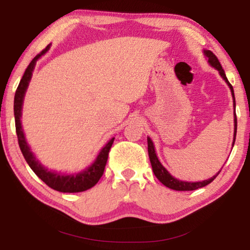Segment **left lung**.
Returning <instances> with one entry per match:
<instances>
[{
	"label": "left lung",
	"mask_w": 250,
	"mask_h": 250,
	"mask_svg": "<svg viewBox=\"0 0 250 250\" xmlns=\"http://www.w3.org/2000/svg\"><path fill=\"white\" fill-rule=\"evenodd\" d=\"M204 53H205V56L208 58V62H209L210 66H213L215 69L218 70V73H220L221 76L223 77V80L227 82V84L229 85V87H230V90H231L232 98H233V107H234V134H233L234 136H233V145L232 146H234L235 135H237V115H235V99H234L233 87H232L230 82L228 81L227 76H225V73H224L223 68H222V66H221L220 61H218V59H217V57L215 56V54L209 50H205ZM148 152H149L150 163H151V166H152V170H153V173H155L157 179H158L165 187L169 188V189L176 190V191H192V190L199 189V188L206 187L207 184L213 182L215 177H216L221 172L220 170L216 175H214L213 177H210V179H208V180H205V181H203V182H186V181H181V180L175 179V177H173L168 172H167V169L162 165V163L159 162L158 157H157L156 151H155V146H153V143L150 138H148Z\"/></svg>",
	"instance_id": "1"
}]
</instances>
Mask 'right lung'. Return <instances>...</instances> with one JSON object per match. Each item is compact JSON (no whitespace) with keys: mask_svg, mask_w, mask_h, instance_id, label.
Returning a JSON list of instances; mask_svg holds the SVG:
<instances>
[{"mask_svg":"<svg viewBox=\"0 0 250 250\" xmlns=\"http://www.w3.org/2000/svg\"><path fill=\"white\" fill-rule=\"evenodd\" d=\"M50 49V44L44 49L42 52L30 61L28 67L26 68L25 74L20 81V83L17 87L16 94H15V104H13V111H15V122H16V132L17 136H18V143L21 150L23 157H25L27 164H28L30 168L33 169V172L43 181L46 186L52 188L53 190L60 191V192H82L87 189H91L92 187H94L98 183V181L101 179L102 174L104 172L105 164L108 160L109 150H110L112 143H114L115 138H112L104 148L101 149V151L99 152L97 159L94 160V163L86 168L83 172L77 173V174H70V175H64L61 173H56L47 170L43 165H41V163L35 158L34 153L30 151V148L25 139V134H23L22 127H21V109H22V102L23 97H25L26 90L28 87L29 81L32 78L33 70L35 68L36 61L41 56H43L44 53H46V51Z\"/></svg>","mask_w":250,"mask_h":250,"instance_id":"add662e5","label":"right lung"}]
</instances>
